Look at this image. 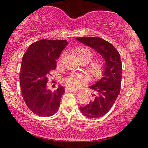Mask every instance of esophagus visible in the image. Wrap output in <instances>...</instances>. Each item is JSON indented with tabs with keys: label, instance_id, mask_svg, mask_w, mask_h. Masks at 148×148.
<instances>
[{
	"label": "esophagus",
	"instance_id": "34e87169",
	"mask_svg": "<svg viewBox=\"0 0 148 148\" xmlns=\"http://www.w3.org/2000/svg\"><path fill=\"white\" fill-rule=\"evenodd\" d=\"M65 92H76V91H75V90H72V89H70V88H65Z\"/></svg>",
	"mask_w": 148,
	"mask_h": 148
}]
</instances>
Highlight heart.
<instances>
[{
  "instance_id": "b5f03b06",
  "label": "heart",
  "mask_w": 148,
  "mask_h": 148,
  "mask_svg": "<svg viewBox=\"0 0 148 148\" xmlns=\"http://www.w3.org/2000/svg\"><path fill=\"white\" fill-rule=\"evenodd\" d=\"M78 59H83L86 62H90L94 57V52L88 47H79L75 50ZM104 63L102 60H96L88 65L86 67V74L88 78L97 79L102 75L104 71ZM84 79L79 75H72L65 79L66 86L72 89H77L82 84Z\"/></svg>"
}]
</instances>
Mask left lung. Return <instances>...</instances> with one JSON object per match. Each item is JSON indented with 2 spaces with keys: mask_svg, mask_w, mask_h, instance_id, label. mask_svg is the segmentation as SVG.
Masks as SVG:
<instances>
[{
  "mask_svg": "<svg viewBox=\"0 0 148 148\" xmlns=\"http://www.w3.org/2000/svg\"><path fill=\"white\" fill-rule=\"evenodd\" d=\"M101 54L105 60L103 77L90 86L96 92L94 99L86 106L80 107V111L88 118H99L106 114L115 102L121 90L122 63L121 56L114 46L98 37L76 38Z\"/></svg>",
  "mask_w": 148,
  "mask_h": 148,
  "instance_id": "8db88e82",
  "label": "left lung"
}]
</instances>
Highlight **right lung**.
Returning <instances> with one entry per match:
<instances>
[{
	"label": "right lung",
	"mask_w": 148,
	"mask_h": 148,
	"mask_svg": "<svg viewBox=\"0 0 148 148\" xmlns=\"http://www.w3.org/2000/svg\"><path fill=\"white\" fill-rule=\"evenodd\" d=\"M64 40H41L32 44L22 58L20 73L21 94L26 105L34 114L50 116L58 110L64 88L52 92L46 87L48 75L56 67V59L67 45Z\"/></svg>",
	"instance_id": "1"
}]
</instances>
